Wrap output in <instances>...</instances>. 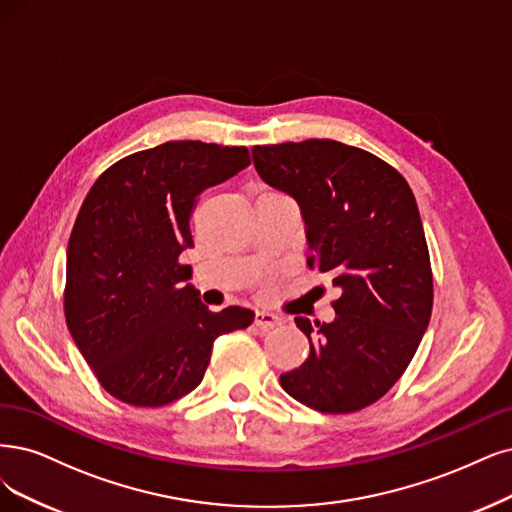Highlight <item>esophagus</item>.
Here are the masks:
<instances>
[{"label": "esophagus", "instance_id": "esophagus-1", "mask_svg": "<svg viewBox=\"0 0 512 512\" xmlns=\"http://www.w3.org/2000/svg\"><path fill=\"white\" fill-rule=\"evenodd\" d=\"M255 325L259 329H274L278 325H282V318L274 312H266V310H257L255 314Z\"/></svg>", "mask_w": 512, "mask_h": 512}]
</instances>
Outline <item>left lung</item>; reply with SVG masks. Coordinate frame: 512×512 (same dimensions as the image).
I'll use <instances>...</instances> for the list:
<instances>
[{"label":"left lung","instance_id":"1","mask_svg":"<svg viewBox=\"0 0 512 512\" xmlns=\"http://www.w3.org/2000/svg\"><path fill=\"white\" fill-rule=\"evenodd\" d=\"M257 173L291 194L306 219L308 268L342 297L333 323L297 316L306 363L280 375L295 401L323 413L361 411L399 382L432 314V268L405 177L369 151L331 139L255 145Z\"/></svg>","mask_w":512,"mask_h":512}]
</instances>
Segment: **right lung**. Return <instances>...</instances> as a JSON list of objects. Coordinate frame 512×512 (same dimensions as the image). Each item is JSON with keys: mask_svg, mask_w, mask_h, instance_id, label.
I'll return each mask as SVG.
<instances>
[{"mask_svg": "<svg viewBox=\"0 0 512 512\" xmlns=\"http://www.w3.org/2000/svg\"><path fill=\"white\" fill-rule=\"evenodd\" d=\"M251 164L246 147L168 141L137 151L94 181L67 246L65 318L99 384L132 407H164L192 392L213 342L255 318L211 312L181 253L206 187Z\"/></svg>", "mask_w": 512, "mask_h": 512, "instance_id": "1", "label": "right lung"}]
</instances>
